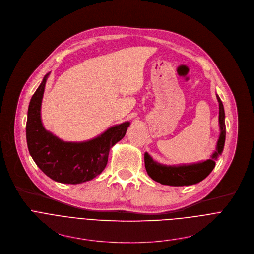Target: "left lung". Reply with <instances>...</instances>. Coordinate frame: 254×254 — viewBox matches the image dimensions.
<instances>
[{"mask_svg":"<svg viewBox=\"0 0 254 254\" xmlns=\"http://www.w3.org/2000/svg\"><path fill=\"white\" fill-rule=\"evenodd\" d=\"M219 103V129L220 134L217 140L216 150L206 160L192 163H183L167 165L154 160L148 152L144 153V163L147 175L155 182L161 185L172 187H183L195 185L205 180L214 170L216 160L222 154L225 138H226V126H225V112L220 97L216 94Z\"/></svg>","mask_w":254,"mask_h":254,"instance_id":"1","label":"left lung"}]
</instances>
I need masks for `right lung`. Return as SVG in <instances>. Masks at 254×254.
Wrapping results in <instances>:
<instances>
[{"instance_id":"add662e5","label":"right lung","mask_w":254,"mask_h":254,"mask_svg":"<svg viewBox=\"0 0 254 254\" xmlns=\"http://www.w3.org/2000/svg\"><path fill=\"white\" fill-rule=\"evenodd\" d=\"M49 75L50 72L44 75L28 107V149L37 166L51 180L70 185L89 182L104 171L110 149L125 136L130 122L113 125L86 141H64L45 129L41 119L42 99Z\"/></svg>"}]
</instances>
